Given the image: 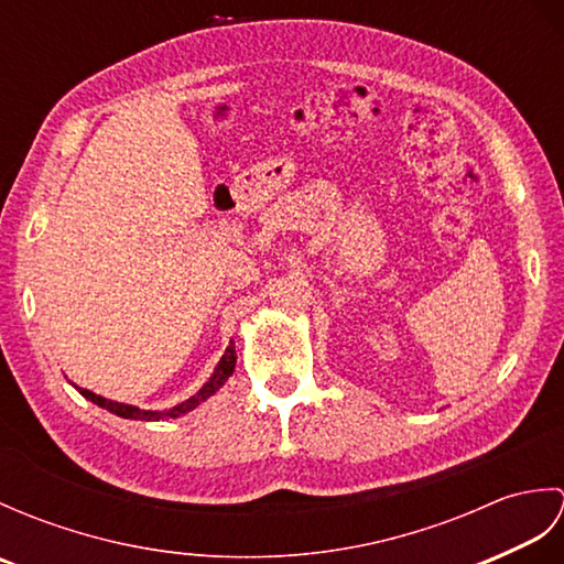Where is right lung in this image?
I'll use <instances>...</instances> for the list:
<instances>
[{
  "instance_id": "add662e5",
  "label": "right lung",
  "mask_w": 564,
  "mask_h": 564,
  "mask_svg": "<svg viewBox=\"0 0 564 564\" xmlns=\"http://www.w3.org/2000/svg\"><path fill=\"white\" fill-rule=\"evenodd\" d=\"M235 364H237L235 341H230V346H227V349H225V354H223V358L218 361V366H215L213 376H210L206 382H203V388H200L196 394H191V398L184 400L182 404L170 406V410H140V406H135V404L106 400V398H101V394H97V392H91V390H87V388L75 386V382H72V386H75V390L82 394V398H87L89 402L104 406V410H109V412L116 414V416L135 419V422H160V419H176V416H182V414H186V412H191V410H196V406H198L200 402H206L208 398H213V394L225 386V380L235 373Z\"/></svg>"
}]
</instances>
